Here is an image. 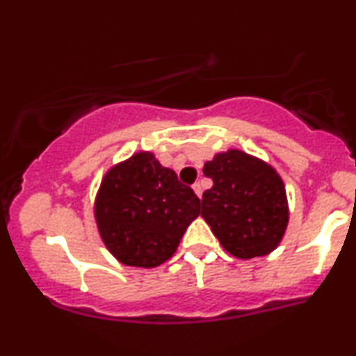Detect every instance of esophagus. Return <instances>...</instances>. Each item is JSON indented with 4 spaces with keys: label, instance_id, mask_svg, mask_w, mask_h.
Returning <instances> with one entry per match:
<instances>
[{
    "label": "esophagus",
    "instance_id": "obj_1",
    "mask_svg": "<svg viewBox=\"0 0 356 356\" xmlns=\"http://www.w3.org/2000/svg\"><path fill=\"white\" fill-rule=\"evenodd\" d=\"M192 189H194V192H195V195H197V197H201L202 195V186L199 182H195L194 186H192Z\"/></svg>",
    "mask_w": 356,
    "mask_h": 356
}]
</instances>
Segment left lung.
I'll return each mask as SVG.
<instances>
[{
	"mask_svg": "<svg viewBox=\"0 0 356 356\" xmlns=\"http://www.w3.org/2000/svg\"><path fill=\"white\" fill-rule=\"evenodd\" d=\"M202 170L212 187L202 194L201 216L220 246L239 259L275 251L289 220L280 174L238 149L216 154Z\"/></svg>",
	"mask_w": 356,
	"mask_h": 356,
	"instance_id": "left-lung-1",
	"label": "left lung"
}]
</instances>
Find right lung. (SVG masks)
Returning <instances> with one entry per match:
<instances>
[{
  "label": "right lung",
  "instance_id": "obj_1",
  "mask_svg": "<svg viewBox=\"0 0 356 356\" xmlns=\"http://www.w3.org/2000/svg\"><path fill=\"white\" fill-rule=\"evenodd\" d=\"M201 201L172 169L138 152L105 174L95 199L100 238L125 266L155 268L177 249Z\"/></svg>",
  "mask_w": 356,
  "mask_h": 356
}]
</instances>
